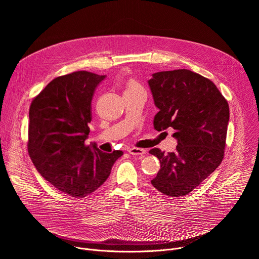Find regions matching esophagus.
Returning a JSON list of instances; mask_svg holds the SVG:
<instances>
[{
  "label": "esophagus",
  "mask_w": 259,
  "mask_h": 259,
  "mask_svg": "<svg viewBox=\"0 0 259 259\" xmlns=\"http://www.w3.org/2000/svg\"><path fill=\"white\" fill-rule=\"evenodd\" d=\"M128 152L133 156H142L145 154V150L139 149V147H131V149L128 150Z\"/></svg>",
  "instance_id": "34e87169"
}]
</instances>
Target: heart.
<instances>
[{"mask_svg":"<svg viewBox=\"0 0 259 259\" xmlns=\"http://www.w3.org/2000/svg\"><path fill=\"white\" fill-rule=\"evenodd\" d=\"M135 89H141V87L135 82V81H130L127 86V90H135Z\"/></svg>","mask_w":259,"mask_h":259,"instance_id":"1","label":"heart"}]
</instances>
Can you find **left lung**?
<instances>
[{
	"mask_svg": "<svg viewBox=\"0 0 259 259\" xmlns=\"http://www.w3.org/2000/svg\"><path fill=\"white\" fill-rule=\"evenodd\" d=\"M149 86L159 108L155 129L172 128L177 140L174 153L150 151L161 164L151 182L164 195H188L224 159L230 120L228 101L212 81L189 69L153 73Z\"/></svg>",
	"mask_w": 259,
	"mask_h": 259,
	"instance_id": "8db88e82",
	"label": "left lung"
}]
</instances>
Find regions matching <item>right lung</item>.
I'll return each mask as SVG.
<instances>
[{"instance_id": "1", "label": "right lung", "mask_w": 259, "mask_h": 259, "mask_svg": "<svg viewBox=\"0 0 259 259\" xmlns=\"http://www.w3.org/2000/svg\"><path fill=\"white\" fill-rule=\"evenodd\" d=\"M105 76L86 70L52 80L29 107V157L38 172L58 191L73 198L94 193L108 178L122 151L101 152L86 144L91 101Z\"/></svg>"}]
</instances>
